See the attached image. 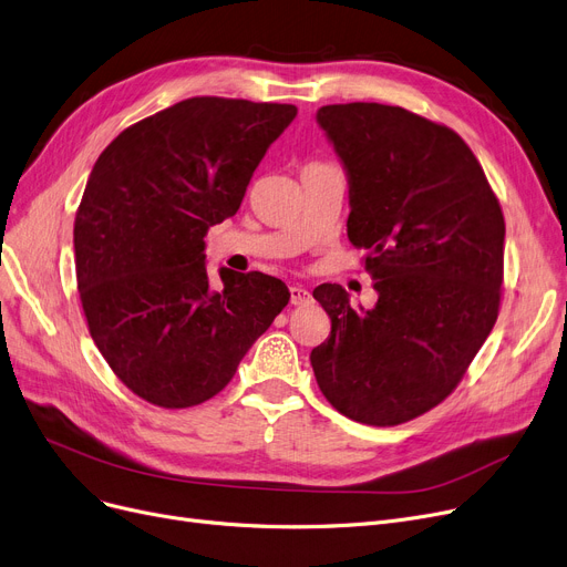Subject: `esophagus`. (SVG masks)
Here are the masks:
<instances>
[{
  "instance_id": "34e87169",
  "label": "esophagus",
  "mask_w": 567,
  "mask_h": 567,
  "mask_svg": "<svg viewBox=\"0 0 567 567\" xmlns=\"http://www.w3.org/2000/svg\"><path fill=\"white\" fill-rule=\"evenodd\" d=\"M289 301H291V306H310L312 293L306 287L293 285V287H289Z\"/></svg>"
}]
</instances>
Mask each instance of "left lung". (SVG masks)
I'll return each mask as SVG.
<instances>
[{"mask_svg": "<svg viewBox=\"0 0 567 567\" xmlns=\"http://www.w3.org/2000/svg\"><path fill=\"white\" fill-rule=\"evenodd\" d=\"M317 122L348 168V236L365 250L378 303L352 308L340 285L315 287L331 333L310 363L340 414L399 426L450 396L496 324L503 208L442 122L363 102L322 106Z\"/></svg>", "mask_w": 567, "mask_h": 567, "instance_id": "8db88e82", "label": "left lung"}]
</instances>
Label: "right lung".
Returning <instances> with one entry per match:
<instances>
[{"instance_id":"right-lung-1","label":"right lung","mask_w":567,"mask_h":567,"mask_svg":"<svg viewBox=\"0 0 567 567\" xmlns=\"http://www.w3.org/2000/svg\"><path fill=\"white\" fill-rule=\"evenodd\" d=\"M291 104L192 96L122 130L94 162L73 223L87 331L138 399L166 410L223 391L289 301L282 280L219 270L206 234L240 208Z\"/></svg>"}]
</instances>
